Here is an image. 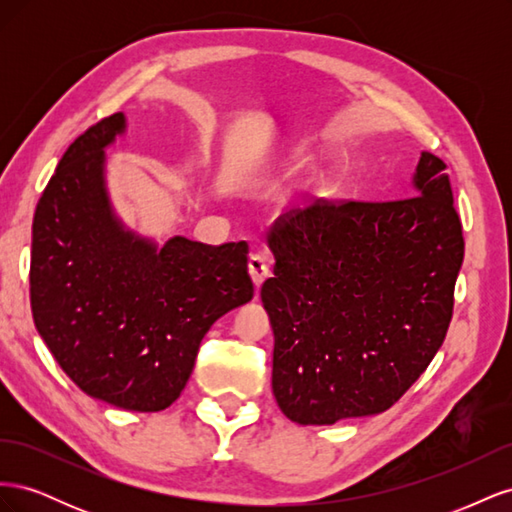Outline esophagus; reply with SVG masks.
I'll return each instance as SVG.
<instances>
[{
    "mask_svg": "<svg viewBox=\"0 0 512 512\" xmlns=\"http://www.w3.org/2000/svg\"><path fill=\"white\" fill-rule=\"evenodd\" d=\"M247 269H250V275L256 286H260L262 282L267 280L271 273V260L265 252H254L250 256V262H247Z\"/></svg>",
    "mask_w": 512,
    "mask_h": 512,
    "instance_id": "esophagus-1",
    "label": "esophagus"
}]
</instances>
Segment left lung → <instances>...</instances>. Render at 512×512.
Segmentation results:
<instances>
[{"instance_id":"8db88e82","label":"left lung","mask_w":512,"mask_h":512,"mask_svg":"<svg viewBox=\"0 0 512 512\" xmlns=\"http://www.w3.org/2000/svg\"><path fill=\"white\" fill-rule=\"evenodd\" d=\"M446 164L421 153L412 194L318 200L269 230L273 395L299 425L389 410L440 350L463 235Z\"/></svg>"}]
</instances>
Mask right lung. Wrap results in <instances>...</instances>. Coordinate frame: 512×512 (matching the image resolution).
Returning a JSON list of instances; mask_svg holds the SVG:
<instances>
[{
  "mask_svg": "<svg viewBox=\"0 0 512 512\" xmlns=\"http://www.w3.org/2000/svg\"><path fill=\"white\" fill-rule=\"evenodd\" d=\"M126 115L98 121L59 160L34 215L29 297L36 329L89 397L160 412L185 389L211 324L254 297L247 243L170 237L117 218L104 149Z\"/></svg>",
  "mask_w": 512,
  "mask_h": 512,
  "instance_id": "add662e5",
  "label": "right lung"
}]
</instances>
